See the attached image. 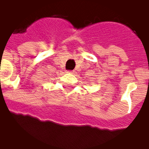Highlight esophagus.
I'll list each match as a JSON object with an SVG mask.
<instances>
[{
    "label": "esophagus",
    "mask_w": 149,
    "mask_h": 149,
    "mask_svg": "<svg viewBox=\"0 0 149 149\" xmlns=\"http://www.w3.org/2000/svg\"><path fill=\"white\" fill-rule=\"evenodd\" d=\"M67 72H68V73H70V74H72V73H74V71H72V70H68V71H67Z\"/></svg>",
    "instance_id": "esophagus-1"
}]
</instances>
